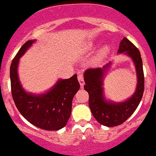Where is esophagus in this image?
<instances>
[{
  "label": "esophagus",
  "instance_id": "1",
  "mask_svg": "<svg viewBox=\"0 0 156 156\" xmlns=\"http://www.w3.org/2000/svg\"><path fill=\"white\" fill-rule=\"evenodd\" d=\"M78 80H79L80 84L81 87H83L84 85V78H83V75L82 73H80L78 75Z\"/></svg>",
  "mask_w": 156,
  "mask_h": 156
}]
</instances>
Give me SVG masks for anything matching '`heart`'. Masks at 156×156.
<instances>
[{
    "mask_svg": "<svg viewBox=\"0 0 156 156\" xmlns=\"http://www.w3.org/2000/svg\"><path fill=\"white\" fill-rule=\"evenodd\" d=\"M108 46H104V48H103L102 49H101V51H100V52H99V54H98V55H99V57L104 56V55H105V54H106L107 52H108Z\"/></svg>",
    "mask_w": 156,
    "mask_h": 156,
    "instance_id": "heart-1",
    "label": "heart"
}]
</instances>
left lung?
I'll list each match as a JSON object with an SVG mask.
<instances>
[{
  "mask_svg": "<svg viewBox=\"0 0 156 156\" xmlns=\"http://www.w3.org/2000/svg\"><path fill=\"white\" fill-rule=\"evenodd\" d=\"M118 53L125 52L131 57L135 65L138 84L133 96L121 103L107 101L103 93V76L111 63L103 68H90L84 73V89L89 94V107L95 119L107 127L121 125L135 112L143 96L145 90L142 59L139 50L131 42L124 38L120 42Z\"/></svg>",
  "mask_w": 156,
  "mask_h": 156,
  "instance_id": "8db88e82",
  "label": "left lung"
}]
</instances>
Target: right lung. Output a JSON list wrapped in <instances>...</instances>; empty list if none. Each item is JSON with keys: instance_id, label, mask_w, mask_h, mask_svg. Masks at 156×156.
<instances>
[{"instance_id": "add662e5", "label": "right lung", "mask_w": 156, "mask_h": 156, "mask_svg": "<svg viewBox=\"0 0 156 156\" xmlns=\"http://www.w3.org/2000/svg\"><path fill=\"white\" fill-rule=\"evenodd\" d=\"M34 42L35 40H29L25 42L11 62L10 78L12 98L18 111L31 124L41 129L57 131L66 125L71 115L73 98L80 86L76 74H74L69 79L58 80L46 94H27L20 84L17 69L19 58Z\"/></svg>"}]
</instances>
